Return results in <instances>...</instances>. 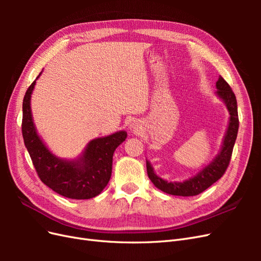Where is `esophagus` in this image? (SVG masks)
<instances>
[{"mask_svg":"<svg viewBox=\"0 0 261 261\" xmlns=\"http://www.w3.org/2000/svg\"><path fill=\"white\" fill-rule=\"evenodd\" d=\"M138 127H139V125H138V123L137 122H135L134 121L132 124H130V129H133V130H138Z\"/></svg>","mask_w":261,"mask_h":261,"instance_id":"esophagus-1","label":"esophagus"}]
</instances>
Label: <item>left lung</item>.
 Instances as JSON below:
<instances>
[{
  "mask_svg": "<svg viewBox=\"0 0 261 261\" xmlns=\"http://www.w3.org/2000/svg\"><path fill=\"white\" fill-rule=\"evenodd\" d=\"M216 87L218 89L216 91V96L223 101L228 114H230L228 125L224 134L220 151L208 165L202 168L192 177L183 181H168L158 176L154 173L151 163L146 160L148 176L153 185L156 188H159L160 191L174 196H196L206 191L208 187H210L213 183H216L219 178L222 177L225 170L227 169L239 132L238 102H236L235 94L232 91L231 87L221 76L219 77Z\"/></svg>",
  "mask_w": 261,
  "mask_h": 261,
  "instance_id": "obj_1",
  "label": "left lung"
}]
</instances>
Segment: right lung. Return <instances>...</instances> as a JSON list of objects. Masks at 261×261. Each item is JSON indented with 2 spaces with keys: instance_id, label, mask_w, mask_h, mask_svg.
I'll use <instances>...</instances> for the list:
<instances>
[{
  "instance_id": "right-lung-1",
  "label": "right lung",
  "mask_w": 261,
  "mask_h": 261,
  "mask_svg": "<svg viewBox=\"0 0 261 261\" xmlns=\"http://www.w3.org/2000/svg\"><path fill=\"white\" fill-rule=\"evenodd\" d=\"M36 81L29 86L23 97L21 132L38 175L52 191L67 198H93L103 191L111 178L113 153L125 141L127 133L118 130L90 140L75 159H62L55 155L37 133L31 113V94Z\"/></svg>"
}]
</instances>
